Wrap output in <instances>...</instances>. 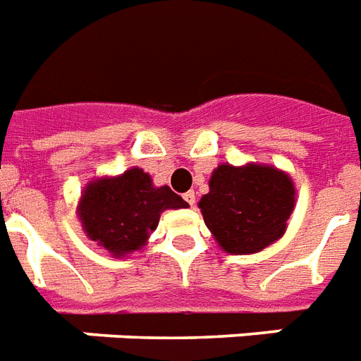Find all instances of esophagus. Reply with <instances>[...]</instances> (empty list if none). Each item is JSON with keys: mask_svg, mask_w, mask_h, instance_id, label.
Segmentation results:
<instances>
[{"mask_svg": "<svg viewBox=\"0 0 361 361\" xmlns=\"http://www.w3.org/2000/svg\"><path fill=\"white\" fill-rule=\"evenodd\" d=\"M183 199H185V201H188L189 204L193 207V204H195V191H188V193L183 195Z\"/></svg>", "mask_w": 361, "mask_h": 361, "instance_id": "1", "label": "esophagus"}]
</instances>
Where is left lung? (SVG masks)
<instances>
[{"label": "left lung", "instance_id": "obj_1", "mask_svg": "<svg viewBox=\"0 0 361 361\" xmlns=\"http://www.w3.org/2000/svg\"><path fill=\"white\" fill-rule=\"evenodd\" d=\"M208 185L199 208L226 252L252 255L283 237L296 195L287 173L268 164H220Z\"/></svg>", "mask_w": 361, "mask_h": 361}]
</instances>
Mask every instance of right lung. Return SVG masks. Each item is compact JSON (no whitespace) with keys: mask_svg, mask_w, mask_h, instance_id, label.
Masks as SVG:
<instances>
[{"mask_svg":"<svg viewBox=\"0 0 361 361\" xmlns=\"http://www.w3.org/2000/svg\"><path fill=\"white\" fill-rule=\"evenodd\" d=\"M188 202L168 185L154 188L151 176L130 168L116 178L90 181L80 197L78 216L85 235L113 256L140 250L166 208Z\"/></svg>","mask_w":361,"mask_h":361,"instance_id":"right-lung-1","label":"right lung"}]
</instances>
